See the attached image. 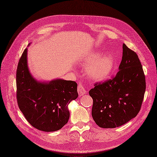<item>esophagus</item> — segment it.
I'll return each instance as SVG.
<instances>
[{
	"instance_id": "esophagus-1",
	"label": "esophagus",
	"mask_w": 157,
	"mask_h": 157,
	"mask_svg": "<svg viewBox=\"0 0 157 157\" xmlns=\"http://www.w3.org/2000/svg\"><path fill=\"white\" fill-rule=\"evenodd\" d=\"M78 94L80 96H83L86 92V90L85 88L84 85L82 84V83H81V82L79 83L78 86Z\"/></svg>"
}]
</instances>
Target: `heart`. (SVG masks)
Wrapping results in <instances>:
<instances>
[{"label":"heart","mask_w":157,"mask_h":157,"mask_svg":"<svg viewBox=\"0 0 157 157\" xmlns=\"http://www.w3.org/2000/svg\"><path fill=\"white\" fill-rule=\"evenodd\" d=\"M100 54H94L86 57L83 61L88 76L95 81H102L107 79L111 74L114 67V59L111 54H107L98 59ZM98 59V60L97 59Z\"/></svg>","instance_id":"heart-1"}]
</instances>
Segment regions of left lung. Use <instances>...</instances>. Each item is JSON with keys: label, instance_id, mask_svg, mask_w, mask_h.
<instances>
[{"label": "left lung", "instance_id": "1", "mask_svg": "<svg viewBox=\"0 0 157 157\" xmlns=\"http://www.w3.org/2000/svg\"><path fill=\"white\" fill-rule=\"evenodd\" d=\"M122 55L115 76L89 91L92 118L102 128H115L136 117L144 100L146 78L138 55L125 44Z\"/></svg>", "mask_w": 157, "mask_h": 157}]
</instances>
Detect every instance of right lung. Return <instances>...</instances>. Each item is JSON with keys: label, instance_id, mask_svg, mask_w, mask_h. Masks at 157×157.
<instances>
[{"label": "right lung", "instance_id": "obj_1", "mask_svg": "<svg viewBox=\"0 0 157 157\" xmlns=\"http://www.w3.org/2000/svg\"><path fill=\"white\" fill-rule=\"evenodd\" d=\"M16 85L19 109L35 128L52 132L61 129L68 122V105L78 96L77 83L61 79L50 82H37L29 71L27 48L17 66Z\"/></svg>", "mask_w": 157, "mask_h": 157}]
</instances>
